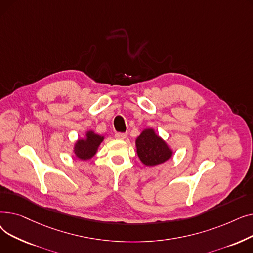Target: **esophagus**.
<instances>
[{
  "mask_svg": "<svg viewBox=\"0 0 253 253\" xmlns=\"http://www.w3.org/2000/svg\"><path fill=\"white\" fill-rule=\"evenodd\" d=\"M115 137L117 139H125L127 137V133H122V132H117L115 134Z\"/></svg>",
  "mask_w": 253,
  "mask_h": 253,
  "instance_id": "1",
  "label": "esophagus"
}]
</instances>
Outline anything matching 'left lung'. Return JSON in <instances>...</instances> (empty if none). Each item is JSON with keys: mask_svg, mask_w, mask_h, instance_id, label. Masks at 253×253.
I'll return each mask as SVG.
<instances>
[{"mask_svg": "<svg viewBox=\"0 0 253 253\" xmlns=\"http://www.w3.org/2000/svg\"><path fill=\"white\" fill-rule=\"evenodd\" d=\"M135 144L138 158L145 166L162 164L173 154L168 144L152 128L144 129L136 138Z\"/></svg>", "mask_w": 253, "mask_h": 253, "instance_id": "8db88e82", "label": "left lung"}]
</instances>
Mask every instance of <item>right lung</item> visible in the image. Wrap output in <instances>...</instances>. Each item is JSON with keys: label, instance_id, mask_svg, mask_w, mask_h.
<instances>
[{"label": "right lung", "instance_id": "add662e5", "mask_svg": "<svg viewBox=\"0 0 253 253\" xmlns=\"http://www.w3.org/2000/svg\"><path fill=\"white\" fill-rule=\"evenodd\" d=\"M104 137L94 133L93 131H87L85 138L77 140L74 147V153L80 160H89L96 154L98 147Z\"/></svg>", "mask_w": 253, "mask_h": 253}]
</instances>
